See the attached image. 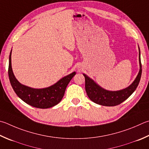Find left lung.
<instances>
[{"instance_id":"8db88e82","label":"left lung","mask_w":149,"mask_h":149,"mask_svg":"<svg viewBox=\"0 0 149 149\" xmlns=\"http://www.w3.org/2000/svg\"><path fill=\"white\" fill-rule=\"evenodd\" d=\"M139 47V71L135 80L130 85L120 91H111L103 88L86 74H83L85 79V90L91 100L97 104L104 106H115L125 101L136 91L138 86L142 73L141 63V53Z\"/></svg>"}]
</instances>
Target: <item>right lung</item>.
<instances>
[{"label": "right lung", "instance_id": "1", "mask_svg": "<svg viewBox=\"0 0 149 149\" xmlns=\"http://www.w3.org/2000/svg\"><path fill=\"white\" fill-rule=\"evenodd\" d=\"M11 55L12 50L9 56V79L13 91L19 98L31 106L40 109H47L53 107L61 101L66 86L75 75V72L61 78L56 83L49 87L44 88H31L20 83L15 78L12 68Z\"/></svg>", "mask_w": 149, "mask_h": 149}]
</instances>
